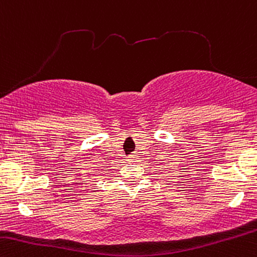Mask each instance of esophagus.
<instances>
[{"mask_svg":"<svg viewBox=\"0 0 257 257\" xmlns=\"http://www.w3.org/2000/svg\"><path fill=\"white\" fill-rule=\"evenodd\" d=\"M137 160V156L136 155H131V156H128V161L130 162H135V161Z\"/></svg>","mask_w":257,"mask_h":257,"instance_id":"esophagus-1","label":"esophagus"}]
</instances>
